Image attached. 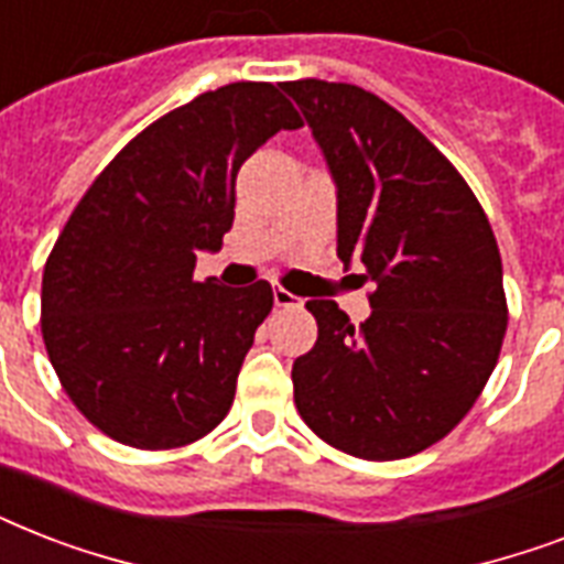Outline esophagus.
I'll return each instance as SVG.
<instances>
[{"label":"esophagus","instance_id":"34e87169","mask_svg":"<svg viewBox=\"0 0 564 564\" xmlns=\"http://www.w3.org/2000/svg\"><path fill=\"white\" fill-rule=\"evenodd\" d=\"M272 295H274V304H278V307H299L301 304V299H295V295L283 290V286H274Z\"/></svg>","mask_w":564,"mask_h":564}]
</instances>
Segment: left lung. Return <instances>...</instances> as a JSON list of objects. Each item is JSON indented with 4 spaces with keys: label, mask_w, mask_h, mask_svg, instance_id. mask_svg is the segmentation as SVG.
<instances>
[{
    "label": "left lung",
    "mask_w": 564,
    "mask_h": 564,
    "mask_svg": "<svg viewBox=\"0 0 564 564\" xmlns=\"http://www.w3.org/2000/svg\"><path fill=\"white\" fill-rule=\"evenodd\" d=\"M283 90L336 181V254L375 283L360 327L334 301H307L318 339L292 366L295 406L343 454L403 459L445 438L498 366V239L454 163L380 96L318 78Z\"/></svg>",
    "instance_id": "8db88e82"
}]
</instances>
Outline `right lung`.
<instances>
[{
	"label": "right lung",
	"mask_w": 564,
	"mask_h": 564,
	"mask_svg": "<svg viewBox=\"0 0 564 564\" xmlns=\"http://www.w3.org/2000/svg\"><path fill=\"white\" fill-rule=\"evenodd\" d=\"M301 126L274 84H225L143 128L75 204L43 269L40 330L105 436L170 451L228 415L274 295L265 281H195V254L234 225L239 166Z\"/></svg>",
	"instance_id": "right-lung-1"
}]
</instances>
